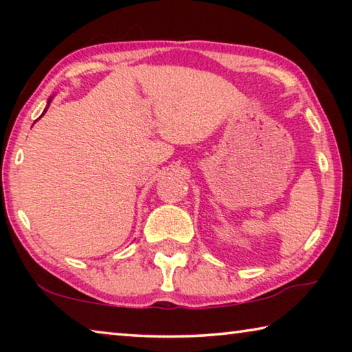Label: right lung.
<instances>
[{"mask_svg": "<svg viewBox=\"0 0 352 352\" xmlns=\"http://www.w3.org/2000/svg\"><path fill=\"white\" fill-rule=\"evenodd\" d=\"M51 100H52V98H50V99H47V105H46V109H45V111H43V113H41V116H43V115H45V113H46V110H47V107H50V104H51Z\"/></svg>", "mask_w": 352, "mask_h": 352, "instance_id": "1", "label": "right lung"}]
</instances>
